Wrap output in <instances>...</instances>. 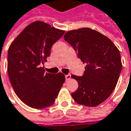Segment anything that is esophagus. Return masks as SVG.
<instances>
[{
    "label": "esophagus",
    "mask_w": 131,
    "mask_h": 131,
    "mask_svg": "<svg viewBox=\"0 0 131 131\" xmlns=\"http://www.w3.org/2000/svg\"><path fill=\"white\" fill-rule=\"evenodd\" d=\"M65 79L67 81V80H69V79H71V74L65 75Z\"/></svg>",
    "instance_id": "esophagus-1"
}]
</instances>
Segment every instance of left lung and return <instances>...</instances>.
Here are the masks:
<instances>
[{
  "label": "left lung",
  "mask_w": 131,
  "mask_h": 131,
  "mask_svg": "<svg viewBox=\"0 0 131 131\" xmlns=\"http://www.w3.org/2000/svg\"><path fill=\"white\" fill-rule=\"evenodd\" d=\"M64 38L86 64L82 76L72 75L79 84L72 98L79 104L96 106L116 86L122 69L119 50L110 39L91 28L69 31Z\"/></svg>",
  "instance_id": "8db88e82"
}]
</instances>
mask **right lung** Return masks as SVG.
<instances>
[{"mask_svg":"<svg viewBox=\"0 0 131 131\" xmlns=\"http://www.w3.org/2000/svg\"><path fill=\"white\" fill-rule=\"evenodd\" d=\"M64 32L35 21L25 28L8 49L9 79L16 95L28 106L44 108L52 105L65 81L62 73H45L42 67L52 46Z\"/></svg>","mask_w":131,"mask_h":131,"instance_id":"obj_1","label":"right lung"}]
</instances>
